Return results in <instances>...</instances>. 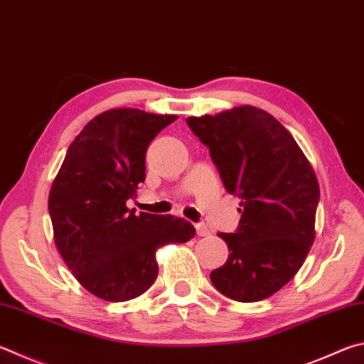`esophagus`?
I'll list each match as a JSON object with an SVG mask.
<instances>
[{"mask_svg":"<svg viewBox=\"0 0 364 364\" xmlns=\"http://www.w3.org/2000/svg\"><path fill=\"white\" fill-rule=\"evenodd\" d=\"M196 230H197V235H200V237L210 235V230H208L207 226H205L203 223H197V224H196Z\"/></svg>","mask_w":364,"mask_h":364,"instance_id":"esophagus-1","label":"esophagus"}]
</instances>
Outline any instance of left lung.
Returning <instances> with one entry per match:
<instances>
[{
	"label": "left lung",
	"instance_id": "left-lung-1",
	"mask_svg": "<svg viewBox=\"0 0 364 364\" xmlns=\"http://www.w3.org/2000/svg\"><path fill=\"white\" fill-rule=\"evenodd\" d=\"M186 122L210 149L224 188L240 199L239 228L218 234L230 255L211 283L229 299H266L293 279L315 240L320 186L312 165L293 135L256 107Z\"/></svg>",
	"mask_w": 364,
	"mask_h": 364
}]
</instances>
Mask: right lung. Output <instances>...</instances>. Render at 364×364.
<instances>
[{"label":"right lung","instance_id":"right-lung-1","mask_svg":"<svg viewBox=\"0 0 364 364\" xmlns=\"http://www.w3.org/2000/svg\"><path fill=\"white\" fill-rule=\"evenodd\" d=\"M175 114L116 108L95 116L70 144L49 193L54 240L81 285L100 299L143 294L159 274L156 251L191 240L183 218L127 208L144 181L149 143Z\"/></svg>","mask_w":364,"mask_h":364}]
</instances>
